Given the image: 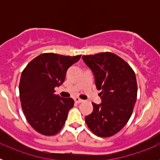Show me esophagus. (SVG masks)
Listing matches in <instances>:
<instances>
[{"mask_svg": "<svg viewBox=\"0 0 160 160\" xmlns=\"http://www.w3.org/2000/svg\"><path fill=\"white\" fill-rule=\"evenodd\" d=\"M74 102L77 103H81V102H82L83 100L81 99V98H79L76 97V98H74Z\"/></svg>", "mask_w": 160, "mask_h": 160, "instance_id": "1", "label": "esophagus"}]
</instances>
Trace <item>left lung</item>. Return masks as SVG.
<instances>
[{"instance_id": "8db88e82", "label": "left lung", "mask_w": 160, "mask_h": 160, "mask_svg": "<svg viewBox=\"0 0 160 160\" xmlns=\"http://www.w3.org/2000/svg\"><path fill=\"white\" fill-rule=\"evenodd\" d=\"M82 60L94 76L102 102H93V111L85 118L88 128L99 137L118 133L128 122L137 98L135 72L118 55L110 52L84 55Z\"/></svg>"}]
</instances>
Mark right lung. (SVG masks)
<instances>
[{"label":"right lung","mask_w":160,"mask_h":160,"mask_svg":"<svg viewBox=\"0 0 160 160\" xmlns=\"http://www.w3.org/2000/svg\"><path fill=\"white\" fill-rule=\"evenodd\" d=\"M80 58L42 53L22 71L19 84L22 110L31 127L42 135H56L73 107V98L56 95L54 88L64 82L68 69Z\"/></svg>","instance_id":"obj_1"}]
</instances>
